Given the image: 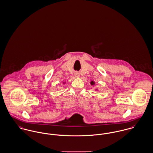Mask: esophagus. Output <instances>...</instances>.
Listing matches in <instances>:
<instances>
[{
  "instance_id": "obj_1",
  "label": "esophagus",
  "mask_w": 153,
  "mask_h": 153,
  "mask_svg": "<svg viewBox=\"0 0 153 153\" xmlns=\"http://www.w3.org/2000/svg\"><path fill=\"white\" fill-rule=\"evenodd\" d=\"M74 75H75V76L76 77H79V76H80V74H79V73H76L75 74H74Z\"/></svg>"
}]
</instances>
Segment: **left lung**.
<instances>
[{"mask_svg": "<svg viewBox=\"0 0 153 153\" xmlns=\"http://www.w3.org/2000/svg\"><path fill=\"white\" fill-rule=\"evenodd\" d=\"M90 83H91V85H94V84H95V82H93V81L91 82H90Z\"/></svg>", "mask_w": 153, "mask_h": 153, "instance_id": "obj_1", "label": "left lung"}]
</instances>
